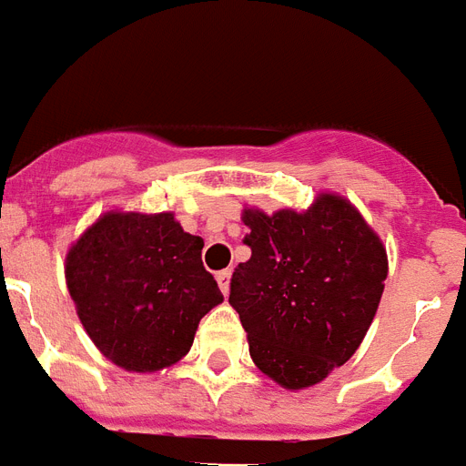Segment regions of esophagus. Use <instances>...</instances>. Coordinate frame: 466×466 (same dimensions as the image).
Here are the masks:
<instances>
[{
	"label": "esophagus",
	"mask_w": 466,
	"mask_h": 466,
	"mask_svg": "<svg viewBox=\"0 0 466 466\" xmlns=\"http://www.w3.org/2000/svg\"><path fill=\"white\" fill-rule=\"evenodd\" d=\"M215 278H218V285H220L222 294L229 292V279H232V270H229V268H227V270H220V272H218V275H215Z\"/></svg>",
	"instance_id": "obj_1"
}]
</instances>
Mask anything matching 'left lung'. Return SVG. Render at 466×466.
I'll use <instances>...</instances> for the list:
<instances>
[{
    "instance_id": "8db88e82",
    "label": "left lung",
    "mask_w": 466,
    "mask_h": 466,
    "mask_svg": "<svg viewBox=\"0 0 466 466\" xmlns=\"http://www.w3.org/2000/svg\"><path fill=\"white\" fill-rule=\"evenodd\" d=\"M251 258L234 268L229 304L253 364L287 390L350 361L373 323L388 253L350 200L319 194L304 213L244 208Z\"/></svg>"
}]
</instances>
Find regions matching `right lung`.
Here are the masks:
<instances>
[{"label":"right lung","instance_id":"right-lung-1","mask_svg":"<svg viewBox=\"0 0 466 466\" xmlns=\"http://www.w3.org/2000/svg\"><path fill=\"white\" fill-rule=\"evenodd\" d=\"M203 239L172 213L109 210L66 253V287L88 338L134 373L177 364L200 319L222 304L200 260Z\"/></svg>","mask_w":466,"mask_h":466}]
</instances>
